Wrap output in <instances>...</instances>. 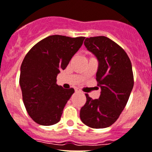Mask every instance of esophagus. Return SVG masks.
<instances>
[{
  "instance_id": "1",
  "label": "esophagus",
  "mask_w": 152,
  "mask_h": 152,
  "mask_svg": "<svg viewBox=\"0 0 152 152\" xmlns=\"http://www.w3.org/2000/svg\"><path fill=\"white\" fill-rule=\"evenodd\" d=\"M75 91H76V92H80H80H81V90H80V89H79V88L76 87V88H75Z\"/></svg>"
}]
</instances>
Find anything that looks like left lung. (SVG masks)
Listing matches in <instances>:
<instances>
[{
  "label": "left lung",
  "instance_id": "obj_1",
  "mask_svg": "<svg viewBox=\"0 0 152 152\" xmlns=\"http://www.w3.org/2000/svg\"><path fill=\"white\" fill-rule=\"evenodd\" d=\"M84 45L99 62L96 80L101 92L95 100L86 94L80 119L92 128H105L118 119L128 101L134 86L132 66L125 51L107 37L86 38Z\"/></svg>",
  "mask_w": 152,
  "mask_h": 152
}]
</instances>
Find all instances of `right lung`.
I'll list each match as a JSON object with an SVG mask.
<instances>
[{
	"label": "right lung",
	"mask_w": 152,
	"mask_h": 152,
	"mask_svg": "<svg viewBox=\"0 0 152 152\" xmlns=\"http://www.w3.org/2000/svg\"><path fill=\"white\" fill-rule=\"evenodd\" d=\"M84 39L50 35L25 56L19 79L23 102L28 115L40 125H53L60 121L74 89L58 86L56 77L82 46Z\"/></svg>",
	"instance_id": "right-lung-1"
}]
</instances>
